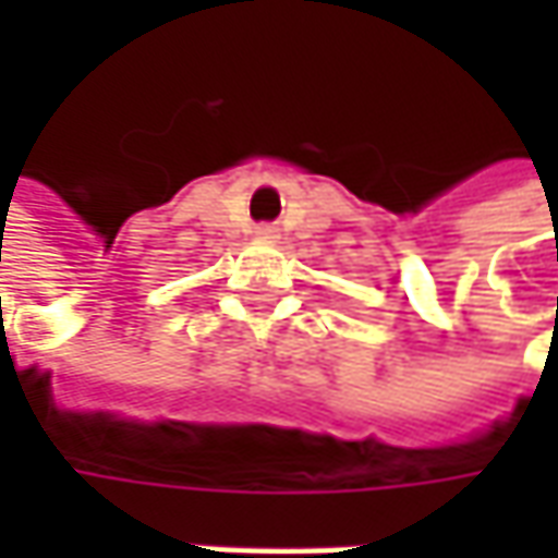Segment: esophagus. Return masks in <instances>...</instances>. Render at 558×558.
Listing matches in <instances>:
<instances>
[{"mask_svg":"<svg viewBox=\"0 0 558 558\" xmlns=\"http://www.w3.org/2000/svg\"><path fill=\"white\" fill-rule=\"evenodd\" d=\"M254 232H257V239H279V226L276 223H260Z\"/></svg>","mask_w":558,"mask_h":558,"instance_id":"1","label":"esophagus"}]
</instances>
